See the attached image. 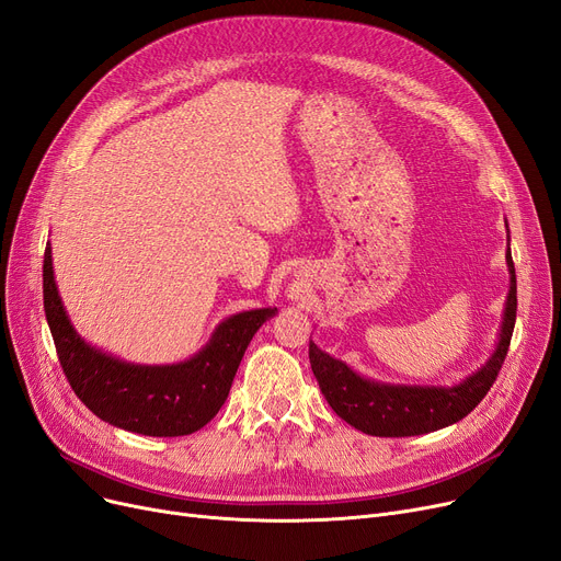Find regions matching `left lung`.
Wrapping results in <instances>:
<instances>
[{"label":"left lung","mask_w":561,"mask_h":561,"mask_svg":"<svg viewBox=\"0 0 561 561\" xmlns=\"http://www.w3.org/2000/svg\"><path fill=\"white\" fill-rule=\"evenodd\" d=\"M508 296L495 353L481 369L454 387H420L376 382L355 374L346 362L334 359L309 341L311 371L336 415L362 433L378 437L422 435L456 424L472 412L493 387L516 325V267L506 252Z\"/></svg>","instance_id":"8db88e82"}]
</instances>
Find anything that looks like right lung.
Instances as JSON below:
<instances>
[{
	"mask_svg": "<svg viewBox=\"0 0 561 561\" xmlns=\"http://www.w3.org/2000/svg\"><path fill=\"white\" fill-rule=\"evenodd\" d=\"M43 307L61 369L78 399L103 422L153 437L190 435L217 415L252 336L277 311L267 307L229 316L185 362L130 364L89 346L70 325L55 282L50 242L43 256Z\"/></svg>",
	"mask_w": 561,
	"mask_h": 561,
	"instance_id": "obj_1",
	"label": "right lung"
}]
</instances>
